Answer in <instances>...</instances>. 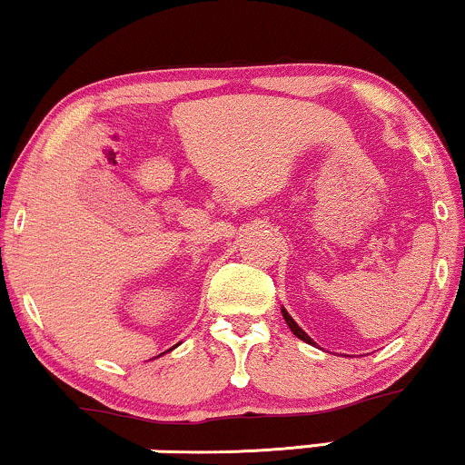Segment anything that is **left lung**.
I'll use <instances>...</instances> for the list:
<instances>
[{
    "mask_svg": "<svg viewBox=\"0 0 465 465\" xmlns=\"http://www.w3.org/2000/svg\"><path fill=\"white\" fill-rule=\"evenodd\" d=\"M281 313H282V318H285V322H287V326H289V329H292V332H293V335H296V337H298V340H302V341H307V343H311V346H315V341H313V340H311V337L307 335V332H304L302 329H300V326L296 324V320H293V318H292V315H289V313H287V309H285V307H281Z\"/></svg>",
    "mask_w": 465,
    "mask_h": 465,
    "instance_id": "obj_1",
    "label": "left lung"
}]
</instances>
